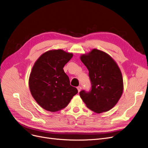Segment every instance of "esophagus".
Segmentation results:
<instances>
[{
	"mask_svg": "<svg viewBox=\"0 0 148 148\" xmlns=\"http://www.w3.org/2000/svg\"><path fill=\"white\" fill-rule=\"evenodd\" d=\"M77 89H78V92H79L81 90V86H78V87H77Z\"/></svg>",
	"mask_w": 148,
	"mask_h": 148,
	"instance_id": "1",
	"label": "esophagus"
}]
</instances>
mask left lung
I'll return each instance as SVG.
<instances>
[{
	"label": "left lung",
	"instance_id": "8db88e82",
	"mask_svg": "<svg viewBox=\"0 0 148 148\" xmlns=\"http://www.w3.org/2000/svg\"><path fill=\"white\" fill-rule=\"evenodd\" d=\"M88 70L91 90H82L80 97L87 107L97 114L109 111L119 101L123 92L121 70L104 51L96 49L80 56Z\"/></svg>",
	"mask_w": 148,
	"mask_h": 148
}]
</instances>
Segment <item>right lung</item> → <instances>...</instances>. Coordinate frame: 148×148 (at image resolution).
<instances>
[{"label": "right lung", "mask_w": 148, "mask_h": 148, "mask_svg": "<svg viewBox=\"0 0 148 148\" xmlns=\"http://www.w3.org/2000/svg\"><path fill=\"white\" fill-rule=\"evenodd\" d=\"M72 57V53L51 50L35 62L29 75V88L35 101L45 110L54 112L64 109L78 93L63 70Z\"/></svg>", "instance_id": "right-lung-1"}]
</instances>
